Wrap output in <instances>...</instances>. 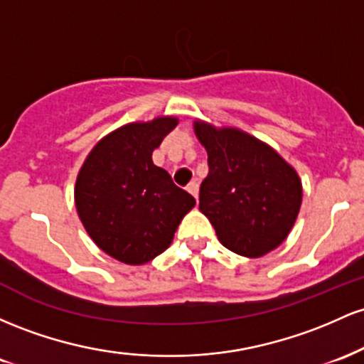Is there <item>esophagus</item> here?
<instances>
[{"label":"esophagus","instance_id":"esophagus-1","mask_svg":"<svg viewBox=\"0 0 364 364\" xmlns=\"http://www.w3.org/2000/svg\"><path fill=\"white\" fill-rule=\"evenodd\" d=\"M187 191H189V193L196 198V201H198V198H199V183L198 182H191L189 186H187Z\"/></svg>","mask_w":364,"mask_h":364}]
</instances>
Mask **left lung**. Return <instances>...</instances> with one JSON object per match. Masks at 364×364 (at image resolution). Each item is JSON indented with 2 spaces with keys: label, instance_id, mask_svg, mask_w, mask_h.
Masks as SVG:
<instances>
[{
  "label": "left lung",
  "instance_id": "obj_1",
  "mask_svg": "<svg viewBox=\"0 0 364 364\" xmlns=\"http://www.w3.org/2000/svg\"><path fill=\"white\" fill-rule=\"evenodd\" d=\"M210 173L199 189V210L220 242L246 258H261L287 239L303 203V183L267 142L235 127L194 120Z\"/></svg>",
  "mask_w": 364,
  "mask_h": 364
}]
</instances>
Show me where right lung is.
<instances>
[{
  "instance_id": "obj_1",
  "label": "right lung",
  "mask_w": 364,
  "mask_h": 364,
  "mask_svg": "<svg viewBox=\"0 0 364 364\" xmlns=\"http://www.w3.org/2000/svg\"><path fill=\"white\" fill-rule=\"evenodd\" d=\"M177 117L130 122L91 149L75 181L80 222L101 251L125 264H144L173 240L196 199L153 163V151Z\"/></svg>"
}]
</instances>
